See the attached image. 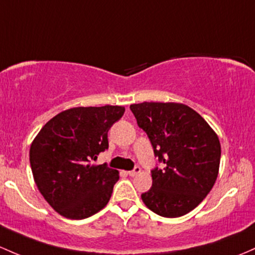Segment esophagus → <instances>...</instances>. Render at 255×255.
<instances>
[{
	"mask_svg": "<svg viewBox=\"0 0 255 255\" xmlns=\"http://www.w3.org/2000/svg\"><path fill=\"white\" fill-rule=\"evenodd\" d=\"M140 167H134L132 170L128 172V175H129V177H135V175H138L139 173H140Z\"/></svg>",
	"mask_w": 255,
	"mask_h": 255,
	"instance_id": "obj_1",
	"label": "esophagus"
}]
</instances>
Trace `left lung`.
Listing matches in <instances>:
<instances>
[{
	"label": "left lung",
	"instance_id": "obj_1",
	"mask_svg": "<svg viewBox=\"0 0 255 255\" xmlns=\"http://www.w3.org/2000/svg\"><path fill=\"white\" fill-rule=\"evenodd\" d=\"M163 168L151 170L152 186L141 200L153 213L178 218L209 194L219 172L220 142L203 117L178 103L130 105Z\"/></svg>",
	"mask_w": 255,
	"mask_h": 255
}]
</instances>
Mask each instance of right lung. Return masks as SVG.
<instances>
[{
	"label": "right lung",
	"mask_w": 255,
	"mask_h": 255,
	"mask_svg": "<svg viewBox=\"0 0 255 255\" xmlns=\"http://www.w3.org/2000/svg\"><path fill=\"white\" fill-rule=\"evenodd\" d=\"M123 114V106L113 105L69 109L49 120L32 141L35 183L60 215L86 219L108 205L119 172L92 162L109 149V129Z\"/></svg>",
	"instance_id": "right-lung-1"
}]
</instances>
